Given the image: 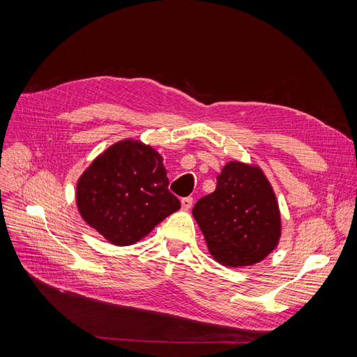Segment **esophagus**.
Wrapping results in <instances>:
<instances>
[{
  "label": "esophagus",
  "instance_id": "1",
  "mask_svg": "<svg viewBox=\"0 0 357 357\" xmlns=\"http://www.w3.org/2000/svg\"><path fill=\"white\" fill-rule=\"evenodd\" d=\"M192 205H193V197H183L181 199V208L184 209V211H189L190 208H192Z\"/></svg>",
  "mask_w": 357,
  "mask_h": 357
}]
</instances>
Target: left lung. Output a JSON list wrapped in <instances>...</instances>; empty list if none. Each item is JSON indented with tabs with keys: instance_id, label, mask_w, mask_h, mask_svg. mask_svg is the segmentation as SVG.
Returning a JSON list of instances; mask_svg holds the SVG:
<instances>
[{
	"instance_id": "obj_1",
	"label": "left lung",
	"mask_w": 357,
	"mask_h": 357,
	"mask_svg": "<svg viewBox=\"0 0 357 357\" xmlns=\"http://www.w3.org/2000/svg\"><path fill=\"white\" fill-rule=\"evenodd\" d=\"M192 212L211 256L224 266H252L279 244L276 195L257 165L227 162L215 192L199 199Z\"/></svg>"
}]
</instances>
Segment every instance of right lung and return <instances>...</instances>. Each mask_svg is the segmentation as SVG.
<instances>
[{"mask_svg":"<svg viewBox=\"0 0 357 357\" xmlns=\"http://www.w3.org/2000/svg\"><path fill=\"white\" fill-rule=\"evenodd\" d=\"M77 206L107 241L132 245L178 211L180 200L168 190L158 152L141 141L125 139L107 148L81 174Z\"/></svg>","mask_w":357,"mask_h":357,"instance_id":"obj_1","label":"right lung"}]
</instances>
